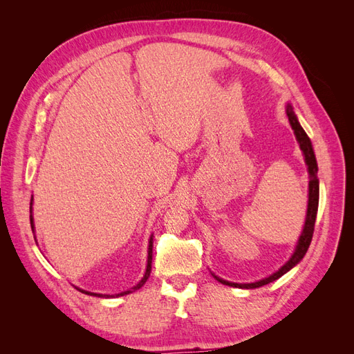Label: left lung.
I'll return each instance as SVG.
<instances>
[{"mask_svg":"<svg viewBox=\"0 0 354 354\" xmlns=\"http://www.w3.org/2000/svg\"><path fill=\"white\" fill-rule=\"evenodd\" d=\"M286 115H288V120L289 124H291L294 134L297 137V142L299 143V147H301V151L304 153V160L307 164V169H308V176H310V181H308V205H307V216H306V223H304V229L301 236L298 239V243L295 246V251L291 255V259H289L279 270L276 273L270 274L269 277H264L261 281H257L252 283H234V282H229V281H224L221 277L212 274L214 277L218 282H221L223 285H229L233 288H243V289H252V288H260L263 285L270 283L276 279H279L281 276H283L286 272H289L295 267L299 261L303 260V257L306 255L310 242H312L313 238V232H315V221H316V214H317V207H319V178H317V162H316V156L313 152V146L312 142H310L308 136L306 134V131L303 130V127L299 125L298 120H297V115L294 113V109L291 104L286 106Z\"/></svg>","mask_w":354,"mask_h":354,"instance_id":"8db88e82","label":"left lung"}]
</instances>
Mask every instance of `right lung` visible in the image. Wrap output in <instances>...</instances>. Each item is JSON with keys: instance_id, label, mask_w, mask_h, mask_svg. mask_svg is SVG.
Returning <instances> with one entry per match:
<instances>
[{"instance_id": "add662e5", "label": "right lung", "mask_w": 354, "mask_h": 354, "mask_svg": "<svg viewBox=\"0 0 354 354\" xmlns=\"http://www.w3.org/2000/svg\"><path fill=\"white\" fill-rule=\"evenodd\" d=\"M30 212H32V201H30ZM30 227H32V230H34V218H32V214H30ZM152 248H153V238L151 236V239H149V248H147V266H146V272H145V276L142 277V281L138 282L133 289L136 291V289H138V288H142L145 283H146V281L149 279V276H151V270H152ZM81 292H84V294H88V295H94V297H106V298H109V297H115V295H103V294H95V292H88V291H82V289H80ZM131 291H124V292H121V294H116V297H121V295H127V294H130Z\"/></svg>"}]
</instances>
